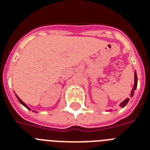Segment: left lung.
<instances>
[{
	"label": "left lung",
	"mask_w": 150,
	"mask_h": 150,
	"mask_svg": "<svg viewBox=\"0 0 150 150\" xmlns=\"http://www.w3.org/2000/svg\"><path fill=\"white\" fill-rule=\"evenodd\" d=\"M137 85H138V77H137V73H136V71H134V87H133L132 90H131V92H130V97H132L133 95H134V90H136V88H137ZM129 100L130 99H126L124 101H122V103L119 104V106L121 107V108H124L125 106L127 105V103H128V101H129ZM108 111H112L111 109H110V110H108Z\"/></svg>",
	"instance_id": "left-lung-1"
}]
</instances>
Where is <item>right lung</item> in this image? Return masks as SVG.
<instances>
[{
    "mask_svg": "<svg viewBox=\"0 0 150 150\" xmlns=\"http://www.w3.org/2000/svg\"><path fill=\"white\" fill-rule=\"evenodd\" d=\"M16 98H17V99H18V100L20 101V103H21V104H22V105H23V106H24V107H25L26 108H28V110H31V108H29V107H28V106L27 105V104H26L25 103H24V102H23V101L21 100H20V98H19V96H18L17 95H16Z\"/></svg>",
    "mask_w": 150,
    "mask_h": 150,
    "instance_id": "right-lung-1",
    "label": "right lung"
}]
</instances>
